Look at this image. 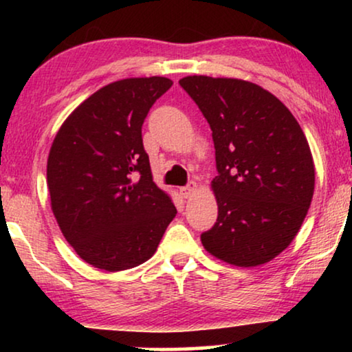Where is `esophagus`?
<instances>
[{
    "mask_svg": "<svg viewBox=\"0 0 352 352\" xmlns=\"http://www.w3.org/2000/svg\"><path fill=\"white\" fill-rule=\"evenodd\" d=\"M179 192H181V195L184 197V199H190V197L197 192V182H194V181L189 182V184H187L186 187H181Z\"/></svg>",
    "mask_w": 352,
    "mask_h": 352,
    "instance_id": "1",
    "label": "esophagus"
}]
</instances>
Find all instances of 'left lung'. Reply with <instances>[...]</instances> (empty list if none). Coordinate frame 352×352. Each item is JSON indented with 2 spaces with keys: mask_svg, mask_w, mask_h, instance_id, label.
Wrapping results in <instances>:
<instances>
[{
  "mask_svg": "<svg viewBox=\"0 0 352 352\" xmlns=\"http://www.w3.org/2000/svg\"><path fill=\"white\" fill-rule=\"evenodd\" d=\"M213 131L218 219L206 252L239 267L280 254L296 237L314 194L316 170L300 123L276 96L239 78L184 76Z\"/></svg>",
  "mask_w": 352,
  "mask_h": 352,
  "instance_id": "obj_1",
  "label": "left lung"
}]
</instances>
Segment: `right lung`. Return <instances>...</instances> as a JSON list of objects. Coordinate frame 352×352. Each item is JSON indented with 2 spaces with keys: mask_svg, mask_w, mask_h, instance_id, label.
I'll use <instances>...</instances> for the list:
<instances>
[{
  "mask_svg": "<svg viewBox=\"0 0 352 352\" xmlns=\"http://www.w3.org/2000/svg\"><path fill=\"white\" fill-rule=\"evenodd\" d=\"M165 76L113 81L72 112L47 157V189L76 254L109 272L146 263L176 216L153 182L142 123L171 88Z\"/></svg>",
  "mask_w": 352,
  "mask_h": 352,
  "instance_id": "right-lung-1",
  "label": "right lung"
}]
</instances>
